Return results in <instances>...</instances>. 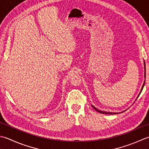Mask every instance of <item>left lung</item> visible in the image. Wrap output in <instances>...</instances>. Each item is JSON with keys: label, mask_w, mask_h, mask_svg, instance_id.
<instances>
[{"label": "left lung", "mask_w": 149, "mask_h": 149, "mask_svg": "<svg viewBox=\"0 0 149 149\" xmlns=\"http://www.w3.org/2000/svg\"><path fill=\"white\" fill-rule=\"evenodd\" d=\"M144 68H145V78L146 77V71H145V62H144ZM145 81H144V83H143V86H142V87H141V91H140V93H139V95L138 96V97H137V98H138L139 97V95H140V93H141V91H142V90H143V87H144V85H145ZM137 98H136V100H137ZM93 106V107L95 109V110L96 111H98V113H102V114H118V113H110V112H106V111H100V110H98V109H97L96 107H94L93 105H92ZM124 111H123V112H124ZM123 112H121V113H123Z\"/></svg>", "instance_id": "left-lung-1"}]
</instances>
